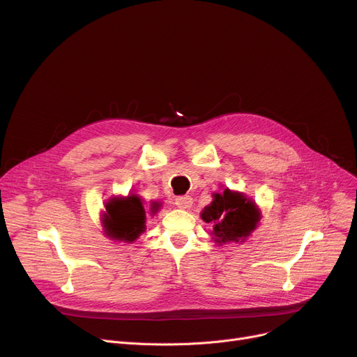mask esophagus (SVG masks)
Segmentation results:
<instances>
[{
    "instance_id": "34e87169",
    "label": "esophagus",
    "mask_w": 357,
    "mask_h": 357,
    "mask_svg": "<svg viewBox=\"0 0 357 357\" xmlns=\"http://www.w3.org/2000/svg\"><path fill=\"white\" fill-rule=\"evenodd\" d=\"M175 204H176V207L181 210H188L192 205V198L190 195H182L175 199Z\"/></svg>"
}]
</instances>
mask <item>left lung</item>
<instances>
[{
  "label": "left lung",
  "mask_w": 357,
  "mask_h": 357,
  "mask_svg": "<svg viewBox=\"0 0 357 357\" xmlns=\"http://www.w3.org/2000/svg\"><path fill=\"white\" fill-rule=\"evenodd\" d=\"M213 202L201 213V218L213 226L211 234L218 245L245 241L257 227L260 211L256 204L241 192L224 190L213 194Z\"/></svg>",
  "instance_id": "obj_1"
}]
</instances>
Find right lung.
<instances>
[{
	"mask_svg": "<svg viewBox=\"0 0 357 357\" xmlns=\"http://www.w3.org/2000/svg\"><path fill=\"white\" fill-rule=\"evenodd\" d=\"M160 207L159 202H152L150 214H156ZM105 234L119 241H135L146 230V210L137 195L126 198H111L105 204L102 220Z\"/></svg>",
	"mask_w": 357,
	"mask_h": 357,
	"instance_id": "add662e5",
	"label": "right lung"
}]
</instances>
